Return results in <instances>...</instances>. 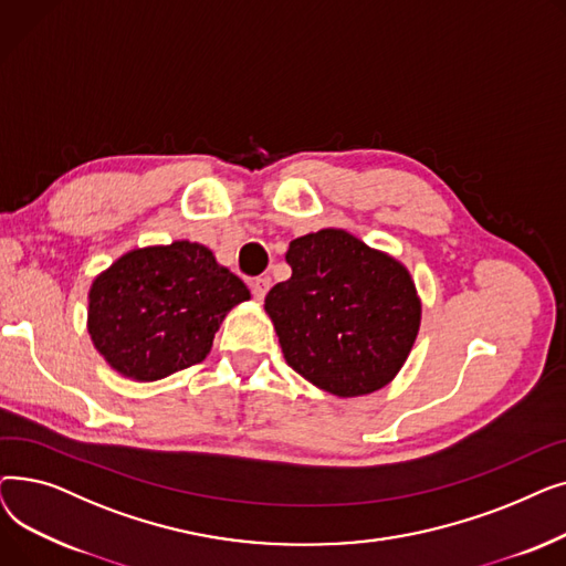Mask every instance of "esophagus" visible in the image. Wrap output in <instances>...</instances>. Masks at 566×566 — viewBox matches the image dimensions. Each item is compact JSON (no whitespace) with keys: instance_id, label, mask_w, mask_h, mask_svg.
<instances>
[{"instance_id":"obj_1","label":"esophagus","mask_w":566,"mask_h":566,"mask_svg":"<svg viewBox=\"0 0 566 566\" xmlns=\"http://www.w3.org/2000/svg\"><path fill=\"white\" fill-rule=\"evenodd\" d=\"M252 295L256 301H263L265 298V293H268V289H271V277H256V280H252Z\"/></svg>"}]
</instances>
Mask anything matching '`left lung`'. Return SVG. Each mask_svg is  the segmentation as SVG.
<instances>
[{"mask_svg": "<svg viewBox=\"0 0 566 566\" xmlns=\"http://www.w3.org/2000/svg\"><path fill=\"white\" fill-rule=\"evenodd\" d=\"M286 261L291 277L263 305L286 365L342 399L392 382L422 321L408 268L344 229L295 238Z\"/></svg>", "mask_w": 566, "mask_h": 566, "instance_id": "1", "label": "left lung"}]
</instances>
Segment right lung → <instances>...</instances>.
Wrapping results in <instances>:
<instances>
[{"label": "right lung", "instance_id": "obj_1", "mask_svg": "<svg viewBox=\"0 0 566 566\" xmlns=\"http://www.w3.org/2000/svg\"><path fill=\"white\" fill-rule=\"evenodd\" d=\"M245 301L250 289L206 245L135 248L94 277L86 331L114 371L151 382L201 363Z\"/></svg>", "mask_w": 566, "mask_h": 566}]
</instances>
